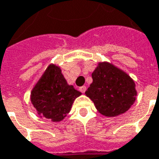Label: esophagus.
<instances>
[{
	"label": "esophagus",
	"instance_id": "1",
	"mask_svg": "<svg viewBox=\"0 0 159 159\" xmlns=\"http://www.w3.org/2000/svg\"><path fill=\"white\" fill-rule=\"evenodd\" d=\"M80 91H81L82 93H85V91H86V87L85 86L80 87Z\"/></svg>",
	"mask_w": 159,
	"mask_h": 159
}]
</instances>
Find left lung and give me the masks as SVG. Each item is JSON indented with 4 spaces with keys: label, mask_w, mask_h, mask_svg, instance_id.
I'll return each mask as SVG.
<instances>
[{
    "label": "left lung",
    "mask_w": 159,
    "mask_h": 159,
    "mask_svg": "<svg viewBox=\"0 0 159 159\" xmlns=\"http://www.w3.org/2000/svg\"><path fill=\"white\" fill-rule=\"evenodd\" d=\"M93 83L85 93L106 117L126 112L135 101V84L128 74L110 63H99L92 73Z\"/></svg>",
    "instance_id": "left-lung-1"
}]
</instances>
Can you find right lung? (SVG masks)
Returning a JSON list of instances; mask_svg holds the SVG:
<instances>
[{"mask_svg":"<svg viewBox=\"0 0 159 159\" xmlns=\"http://www.w3.org/2000/svg\"><path fill=\"white\" fill-rule=\"evenodd\" d=\"M82 93L69 85L59 66L50 65L31 91L30 100L41 117L59 122Z\"/></svg>","mask_w":159,"mask_h":159,"instance_id":"right-lung-1","label":"right lung"}]
</instances>
